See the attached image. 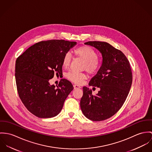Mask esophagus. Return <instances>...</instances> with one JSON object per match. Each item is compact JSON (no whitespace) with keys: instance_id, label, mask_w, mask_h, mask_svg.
I'll return each mask as SVG.
<instances>
[{"instance_id":"34e87169","label":"esophagus","mask_w":152,"mask_h":152,"mask_svg":"<svg viewBox=\"0 0 152 152\" xmlns=\"http://www.w3.org/2000/svg\"><path fill=\"white\" fill-rule=\"evenodd\" d=\"M73 87H74V88H75V89L80 88L81 87L79 85H77V84H74V85H73Z\"/></svg>"}]
</instances>
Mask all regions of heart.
<instances>
[{"label":"heart","instance_id":"1","mask_svg":"<svg viewBox=\"0 0 152 152\" xmlns=\"http://www.w3.org/2000/svg\"><path fill=\"white\" fill-rule=\"evenodd\" d=\"M74 54L83 59L84 61L83 69L88 72L92 73L95 72L100 65V61L97 53L92 48L88 46H82L77 48L74 51ZM71 61L70 55L69 53H66L62 59V66L65 69L68 68ZM66 77L70 81L80 84L86 78V75L82 73H77L74 71H69L66 75Z\"/></svg>","mask_w":152,"mask_h":152}]
</instances>
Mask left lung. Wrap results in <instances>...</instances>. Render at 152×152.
Instances as JSON below:
<instances>
[{
  "label": "left lung",
  "mask_w": 152,
  "mask_h": 152,
  "mask_svg": "<svg viewBox=\"0 0 152 152\" xmlns=\"http://www.w3.org/2000/svg\"><path fill=\"white\" fill-rule=\"evenodd\" d=\"M84 44L100 51L102 61L88 84L100 90L94 96L91 89L83 87L80 108L86 118L93 121H104L116 114L126 100L132 83L131 68L125 55L110 44L88 41Z\"/></svg>",
  "instance_id": "1"
}]
</instances>
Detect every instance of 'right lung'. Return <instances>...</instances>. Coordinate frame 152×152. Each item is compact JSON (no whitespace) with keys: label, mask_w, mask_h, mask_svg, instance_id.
<instances>
[{"label":"right lung","mask_w":152,"mask_h":152,"mask_svg":"<svg viewBox=\"0 0 152 152\" xmlns=\"http://www.w3.org/2000/svg\"><path fill=\"white\" fill-rule=\"evenodd\" d=\"M77 44L64 39L41 41L28 48L16 61L15 77L18 96L26 108L38 118H52L62 110L73 90L65 79L50 85L54 72L62 74L64 55Z\"/></svg>","instance_id":"obj_1"}]
</instances>
